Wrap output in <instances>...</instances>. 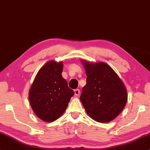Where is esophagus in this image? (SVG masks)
Wrapping results in <instances>:
<instances>
[{
  "instance_id": "34e87169",
  "label": "esophagus",
  "mask_w": 150,
  "mask_h": 150,
  "mask_svg": "<svg viewBox=\"0 0 150 150\" xmlns=\"http://www.w3.org/2000/svg\"><path fill=\"white\" fill-rule=\"evenodd\" d=\"M74 92H75V96H78L79 93H80V90H79V89H78V88H76V89H75V90H74Z\"/></svg>"
}]
</instances>
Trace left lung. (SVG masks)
Masks as SVG:
<instances>
[{"label":"left lung","mask_w":150,"mask_h":150,"mask_svg":"<svg viewBox=\"0 0 150 150\" xmlns=\"http://www.w3.org/2000/svg\"><path fill=\"white\" fill-rule=\"evenodd\" d=\"M81 62L87 77L80 100L86 113L97 122L113 120L126 105L127 93L125 86L107 64Z\"/></svg>","instance_id":"obj_1"}]
</instances>
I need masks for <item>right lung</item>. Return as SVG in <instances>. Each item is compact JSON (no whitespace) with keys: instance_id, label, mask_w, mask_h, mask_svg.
<instances>
[{"instance_id":"obj_1","label":"right lung","mask_w":150,"mask_h":150,"mask_svg":"<svg viewBox=\"0 0 150 150\" xmlns=\"http://www.w3.org/2000/svg\"><path fill=\"white\" fill-rule=\"evenodd\" d=\"M63 63L47 62L30 87L29 100L34 112L45 122H53L63 114L74 91L62 75Z\"/></svg>"}]
</instances>
